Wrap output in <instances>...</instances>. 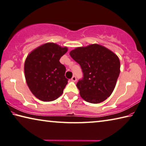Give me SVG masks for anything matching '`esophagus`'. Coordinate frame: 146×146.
I'll return each instance as SVG.
<instances>
[{
	"label": "esophagus",
	"mask_w": 146,
	"mask_h": 146,
	"mask_svg": "<svg viewBox=\"0 0 146 146\" xmlns=\"http://www.w3.org/2000/svg\"><path fill=\"white\" fill-rule=\"evenodd\" d=\"M76 80H77V79H76V76H72V78H71V80H72V82H76Z\"/></svg>",
	"instance_id": "esophagus-1"
}]
</instances>
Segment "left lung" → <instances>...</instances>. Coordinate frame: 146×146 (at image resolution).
Returning <instances> with one entry per match:
<instances>
[{"label":"left lung","mask_w":146,"mask_h":146,"mask_svg":"<svg viewBox=\"0 0 146 146\" xmlns=\"http://www.w3.org/2000/svg\"><path fill=\"white\" fill-rule=\"evenodd\" d=\"M70 55L82 69L83 77L76 85L81 97L91 104L105 101L113 92L120 74L118 57L98 44L78 47Z\"/></svg>","instance_id":"obj_1"}]
</instances>
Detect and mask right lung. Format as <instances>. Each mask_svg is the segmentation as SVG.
Here are the masks:
<instances>
[{
    "label": "right lung",
    "instance_id": "1",
    "mask_svg": "<svg viewBox=\"0 0 146 146\" xmlns=\"http://www.w3.org/2000/svg\"><path fill=\"white\" fill-rule=\"evenodd\" d=\"M68 50L53 42H48L31 52L25 63V76L30 91L43 102L56 100L68 83L66 68L59 59Z\"/></svg>",
    "mask_w": 146,
    "mask_h": 146
}]
</instances>
